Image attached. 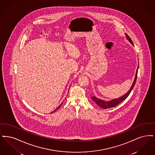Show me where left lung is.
Returning a JSON list of instances; mask_svg holds the SVG:
<instances>
[{"mask_svg": "<svg viewBox=\"0 0 155 155\" xmlns=\"http://www.w3.org/2000/svg\"><path fill=\"white\" fill-rule=\"evenodd\" d=\"M126 39L128 40L130 43H131V45L134 46V45H133V43L131 41V39H130V38L128 36V35L127 34H126ZM139 66V65H138ZM138 68L137 69V71H136V74H135V76L134 80V81L131 86V88H130V90L127 91V93H126L125 94L121 96L119 98H115V99H113V100H111L110 101H104V100H102L101 99H99L98 98H97L96 97H91V99L94 101L95 102L102 108L103 109H107L109 108H114V107H116V105H117L119 104H120V102H121L122 101H124V100H126L127 97H128L129 94H130L131 91H132L133 88H134V86L135 84V82H136V80H137V74H138Z\"/></svg>", "mask_w": 155, "mask_h": 155, "instance_id": "8db88e82", "label": "left lung"}]
</instances>
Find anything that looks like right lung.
<instances>
[{"mask_svg": "<svg viewBox=\"0 0 155 155\" xmlns=\"http://www.w3.org/2000/svg\"><path fill=\"white\" fill-rule=\"evenodd\" d=\"M62 103H61V104L60 105H59V106H58V107H57V108H56V109H55V110H54V111H53V112H51V113H53V112H55V111H56V110H57V109H58V108H60V106L61 105H62Z\"/></svg>", "mask_w": 155, "mask_h": 155, "instance_id": "add662e5", "label": "right lung"}]
</instances>
